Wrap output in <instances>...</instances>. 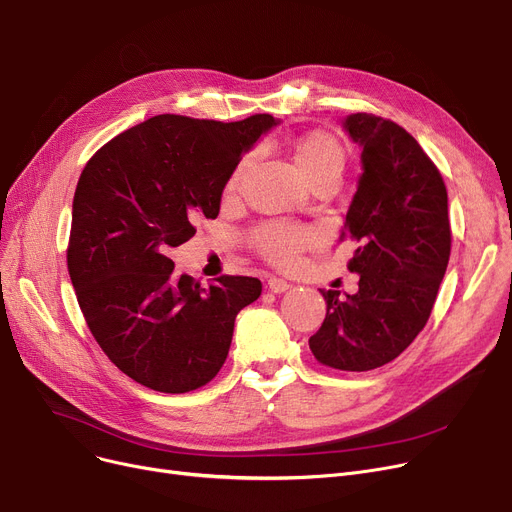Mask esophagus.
Instances as JSON below:
<instances>
[{
  "label": "esophagus",
  "instance_id": "1",
  "mask_svg": "<svg viewBox=\"0 0 512 512\" xmlns=\"http://www.w3.org/2000/svg\"><path fill=\"white\" fill-rule=\"evenodd\" d=\"M290 286H292V284L286 282V280H282V278H270V280H267V288H270V290L276 292V294L286 292Z\"/></svg>",
  "mask_w": 512,
  "mask_h": 512
}]
</instances>
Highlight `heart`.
<instances>
[{"label": "heart", "instance_id": "b5f03b06", "mask_svg": "<svg viewBox=\"0 0 512 512\" xmlns=\"http://www.w3.org/2000/svg\"><path fill=\"white\" fill-rule=\"evenodd\" d=\"M294 159H297V166L307 178V182H313L324 176L338 178L346 164V151L334 134L324 130H313L299 141ZM240 170L242 166L230 178V184H228L230 191L236 186ZM313 238H315V232L309 228L274 222V224L261 226L253 236V242L257 251L267 261H272L276 265H292L297 261L299 251L311 245Z\"/></svg>", "mask_w": 512, "mask_h": 512}]
</instances>
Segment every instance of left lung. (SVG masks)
Here are the masks:
<instances>
[{"label":"left lung","mask_w":512,"mask_h":512,"mask_svg":"<svg viewBox=\"0 0 512 512\" xmlns=\"http://www.w3.org/2000/svg\"><path fill=\"white\" fill-rule=\"evenodd\" d=\"M342 128L363 166L340 232L359 242L348 261L359 290H319L328 311L309 348L328 367L369 371L405 351L432 313L450 257L448 195L405 128L371 114L346 116Z\"/></svg>","instance_id":"left-lung-1"}]
</instances>
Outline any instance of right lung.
Returning a JSON list of instances; mask_svg holds the SVG:
<instances>
[{
	"label": "right lung",
	"instance_id": "1",
	"mask_svg": "<svg viewBox=\"0 0 512 512\" xmlns=\"http://www.w3.org/2000/svg\"><path fill=\"white\" fill-rule=\"evenodd\" d=\"M278 120L161 114L105 143L78 178L68 274L87 326L128 378L166 394L191 392L222 369L242 307L261 282L222 276L203 288L174 274L170 249L215 220L238 161Z\"/></svg>",
	"mask_w": 512,
	"mask_h": 512
}]
</instances>
